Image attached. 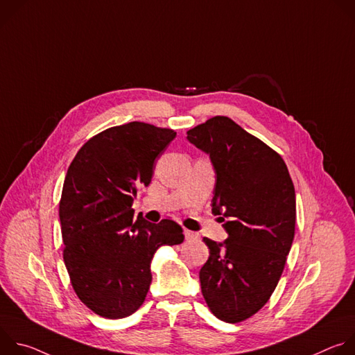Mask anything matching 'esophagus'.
Returning a JSON list of instances; mask_svg holds the SVG:
<instances>
[{
  "instance_id": "34e87169",
  "label": "esophagus",
  "mask_w": 355,
  "mask_h": 355,
  "mask_svg": "<svg viewBox=\"0 0 355 355\" xmlns=\"http://www.w3.org/2000/svg\"><path fill=\"white\" fill-rule=\"evenodd\" d=\"M184 234H185L187 241H196L199 239V234L195 233V232H191V230H185Z\"/></svg>"
}]
</instances>
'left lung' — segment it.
Returning a JSON list of instances; mask_svg holds the SVG:
<instances>
[{"label": "left lung", "mask_w": 355, "mask_h": 355, "mask_svg": "<svg viewBox=\"0 0 355 355\" xmlns=\"http://www.w3.org/2000/svg\"><path fill=\"white\" fill-rule=\"evenodd\" d=\"M216 174L212 212L227 239L204 237L209 259L199 271L202 295L220 320L257 313L274 292L295 236V188L282 157L227 116L187 132Z\"/></svg>", "instance_id": "8db88e82"}]
</instances>
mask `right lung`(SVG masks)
I'll return each mask as SVG.
<instances>
[{
    "mask_svg": "<svg viewBox=\"0 0 355 355\" xmlns=\"http://www.w3.org/2000/svg\"><path fill=\"white\" fill-rule=\"evenodd\" d=\"M175 135L143 122L114 126L89 139L67 170L59 205L63 259L77 296L99 316L135 313L151 284L155 251L184 241L174 220L133 219L132 209L137 187L151 182Z\"/></svg>",
    "mask_w": 355,
    "mask_h": 355,
    "instance_id": "right-lung-1",
    "label": "right lung"
}]
</instances>
